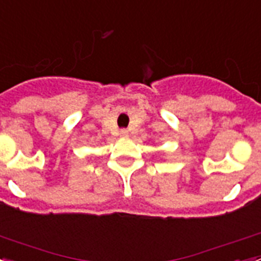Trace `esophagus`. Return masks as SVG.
I'll return each instance as SVG.
<instances>
[{
    "label": "esophagus",
    "mask_w": 261,
    "mask_h": 261,
    "mask_svg": "<svg viewBox=\"0 0 261 261\" xmlns=\"http://www.w3.org/2000/svg\"><path fill=\"white\" fill-rule=\"evenodd\" d=\"M128 129H121V130H120V136H121V137H128Z\"/></svg>",
    "instance_id": "esophagus-1"
}]
</instances>
